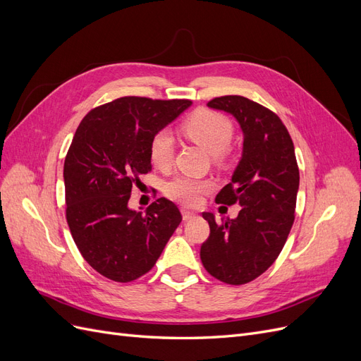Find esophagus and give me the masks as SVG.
Here are the masks:
<instances>
[{"instance_id":"34e87169","label":"esophagus","mask_w":361,"mask_h":361,"mask_svg":"<svg viewBox=\"0 0 361 361\" xmlns=\"http://www.w3.org/2000/svg\"><path fill=\"white\" fill-rule=\"evenodd\" d=\"M197 216V214H194V212H191V211H187V209H182V218L185 221H188V220H192V218H195Z\"/></svg>"}]
</instances>
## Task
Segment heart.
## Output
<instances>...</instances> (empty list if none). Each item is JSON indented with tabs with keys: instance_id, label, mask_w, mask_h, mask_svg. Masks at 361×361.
Instances as JSON below:
<instances>
[{
	"instance_id": "1",
	"label": "heart",
	"mask_w": 361,
	"mask_h": 361,
	"mask_svg": "<svg viewBox=\"0 0 361 361\" xmlns=\"http://www.w3.org/2000/svg\"><path fill=\"white\" fill-rule=\"evenodd\" d=\"M180 130L197 143L200 147L215 155L216 159L223 157V152L231 146L233 138V123L231 118L220 111L209 108H199L192 111L180 125ZM174 141L171 134L161 129L154 134L149 143V157L152 164L158 169H167L173 162ZM212 188V180L197 179L191 176H178L166 183L164 192L169 199L185 206H197L202 195Z\"/></svg>"
}]
</instances>
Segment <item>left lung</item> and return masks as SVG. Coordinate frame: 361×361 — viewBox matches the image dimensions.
Returning <instances> with one entry per match:
<instances>
[{"label": "left lung", "instance_id": "left-lung-1", "mask_svg": "<svg viewBox=\"0 0 361 361\" xmlns=\"http://www.w3.org/2000/svg\"><path fill=\"white\" fill-rule=\"evenodd\" d=\"M211 108L235 116L244 133L243 158L232 182L215 202L241 206L235 220L209 223L200 259L212 277L227 285H245L274 264L295 220L300 170L292 138L280 117L244 96L214 97Z\"/></svg>", "mask_w": 361, "mask_h": 361}]
</instances>
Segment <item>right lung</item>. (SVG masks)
<instances>
[{"instance_id": "add662e5", "label": "right lung", "mask_w": 361, "mask_h": 361, "mask_svg": "<svg viewBox=\"0 0 361 361\" xmlns=\"http://www.w3.org/2000/svg\"><path fill=\"white\" fill-rule=\"evenodd\" d=\"M190 105L125 96L93 108L76 129L63 170L66 220L80 253L101 276L118 283L145 276L182 221L167 199L146 214L128 202L140 174L152 170L150 138Z\"/></svg>"}]
</instances>
